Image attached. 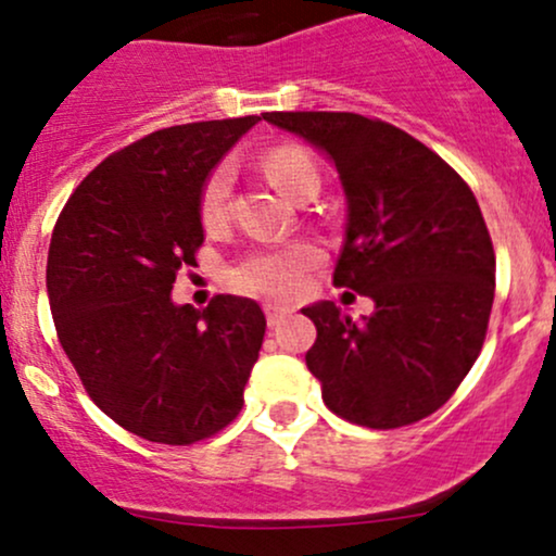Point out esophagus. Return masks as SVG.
<instances>
[{"label":"esophagus","mask_w":556,"mask_h":556,"mask_svg":"<svg viewBox=\"0 0 556 556\" xmlns=\"http://www.w3.org/2000/svg\"><path fill=\"white\" fill-rule=\"evenodd\" d=\"M264 314H266V321H269V327H279V324H282L285 318L292 314V311L285 308V305L266 303V305H264Z\"/></svg>","instance_id":"obj_1"}]
</instances>
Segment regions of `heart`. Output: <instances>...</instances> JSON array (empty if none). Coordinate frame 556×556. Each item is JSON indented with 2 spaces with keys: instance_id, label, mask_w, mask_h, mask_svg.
I'll return each instance as SVG.
<instances>
[{
  "instance_id": "b5f03b06",
  "label": "heart",
  "mask_w": 556,
  "mask_h": 556,
  "mask_svg": "<svg viewBox=\"0 0 556 556\" xmlns=\"http://www.w3.org/2000/svg\"><path fill=\"white\" fill-rule=\"evenodd\" d=\"M264 169L279 188L290 198L305 195L308 190H318L321 172L316 159L303 146L285 143L266 151ZM235 169L229 162H219L208 172L198 193V216L206 229H219L229 219V198H232ZM321 261V253L314 242L295 240L285 245L253 248L245 256L235 261L227 269V282L235 290L248 295L264 298H295L305 287V277Z\"/></svg>"
}]
</instances>
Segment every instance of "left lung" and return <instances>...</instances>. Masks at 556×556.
Here are the masks:
<instances>
[{"label": "left lung", "instance_id": "1", "mask_svg": "<svg viewBox=\"0 0 556 556\" xmlns=\"http://www.w3.org/2000/svg\"><path fill=\"white\" fill-rule=\"evenodd\" d=\"M334 162L348 198L334 285L371 298L353 321L334 303L305 366L327 407L366 429H400L455 394L486 340L494 245L473 190L429 146L353 112H266Z\"/></svg>", "mask_w": 556, "mask_h": 556}]
</instances>
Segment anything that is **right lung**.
Here are the masks:
<instances>
[{
    "instance_id": "obj_1",
    "label": "right lung",
    "mask_w": 556,
    "mask_h": 556,
    "mask_svg": "<svg viewBox=\"0 0 556 556\" xmlns=\"http://www.w3.org/2000/svg\"><path fill=\"white\" fill-rule=\"evenodd\" d=\"M261 117L164 127L114 151L62 208L47 261L56 337L88 397L125 431L188 446L242 410L266 318L248 298L175 305L203 245L198 193Z\"/></svg>"
}]
</instances>
